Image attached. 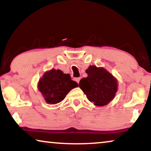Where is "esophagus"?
<instances>
[{
	"instance_id": "obj_1",
	"label": "esophagus",
	"mask_w": 151,
	"mask_h": 151,
	"mask_svg": "<svg viewBox=\"0 0 151 151\" xmlns=\"http://www.w3.org/2000/svg\"><path fill=\"white\" fill-rule=\"evenodd\" d=\"M75 80L78 82V83H79V82L80 80V78H75Z\"/></svg>"
}]
</instances>
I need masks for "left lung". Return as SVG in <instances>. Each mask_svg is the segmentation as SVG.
Returning <instances> with one entry per match:
<instances>
[{
	"mask_svg": "<svg viewBox=\"0 0 151 151\" xmlns=\"http://www.w3.org/2000/svg\"><path fill=\"white\" fill-rule=\"evenodd\" d=\"M86 78L80 80L79 86L90 102L96 106H104L113 100L117 90L115 78L104 68L89 66Z\"/></svg>",
	"mask_w": 151,
	"mask_h": 151,
	"instance_id": "8db88e82",
	"label": "left lung"
}]
</instances>
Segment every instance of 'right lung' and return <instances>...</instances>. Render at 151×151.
Segmentation results:
<instances>
[{"mask_svg": "<svg viewBox=\"0 0 151 151\" xmlns=\"http://www.w3.org/2000/svg\"><path fill=\"white\" fill-rule=\"evenodd\" d=\"M77 86L78 84L71 80L69 74L55 69L46 72L38 83L39 91L45 101L51 104L60 102L72 88Z\"/></svg>", "mask_w": 151, "mask_h": 151, "instance_id": "1", "label": "right lung"}]
</instances>
